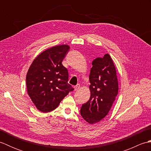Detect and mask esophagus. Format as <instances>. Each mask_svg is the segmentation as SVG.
Returning a JSON list of instances; mask_svg holds the SVG:
<instances>
[{"mask_svg": "<svg viewBox=\"0 0 151 151\" xmlns=\"http://www.w3.org/2000/svg\"><path fill=\"white\" fill-rule=\"evenodd\" d=\"M80 86H80V84H77L76 86H75V87H74V89H75V91L78 90V89L80 88Z\"/></svg>", "mask_w": 151, "mask_h": 151, "instance_id": "1", "label": "esophagus"}]
</instances>
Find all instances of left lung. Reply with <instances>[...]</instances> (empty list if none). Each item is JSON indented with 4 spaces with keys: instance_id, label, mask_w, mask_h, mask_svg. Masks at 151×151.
<instances>
[{
    "instance_id": "1",
    "label": "left lung",
    "mask_w": 151,
    "mask_h": 151,
    "mask_svg": "<svg viewBox=\"0 0 151 151\" xmlns=\"http://www.w3.org/2000/svg\"><path fill=\"white\" fill-rule=\"evenodd\" d=\"M92 65L89 76L90 98L81 109L83 119L91 124L106 116L119 89L116 69L108 54L94 60Z\"/></svg>"
}]
</instances>
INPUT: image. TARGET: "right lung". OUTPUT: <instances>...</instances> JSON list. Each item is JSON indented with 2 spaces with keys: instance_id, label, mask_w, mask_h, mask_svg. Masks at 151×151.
<instances>
[{
  "instance_id": "1",
  "label": "right lung",
  "mask_w": 151,
  "mask_h": 151,
  "mask_svg": "<svg viewBox=\"0 0 151 151\" xmlns=\"http://www.w3.org/2000/svg\"><path fill=\"white\" fill-rule=\"evenodd\" d=\"M69 49L68 45L47 49L33 60L28 69L26 78L28 94L41 112L55 110L73 90L67 83L68 71L62 63Z\"/></svg>"
}]
</instances>
